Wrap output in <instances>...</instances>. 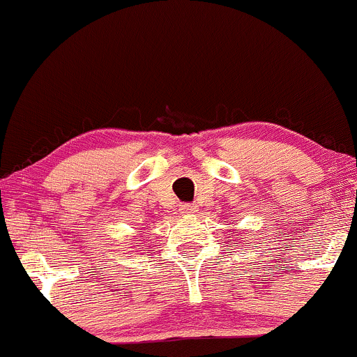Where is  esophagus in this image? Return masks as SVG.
<instances>
[{"label":"esophagus","instance_id":"obj_1","mask_svg":"<svg viewBox=\"0 0 357 357\" xmlns=\"http://www.w3.org/2000/svg\"><path fill=\"white\" fill-rule=\"evenodd\" d=\"M196 211H197L196 204H182V208H180V213H183V215H194Z\"/></svg>","mask_w":357,"mask_h":357}]
</instances>
